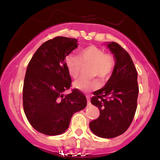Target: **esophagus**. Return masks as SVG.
Listing matches in <instances>:
<instances>
[{"label": "esophagus", "mask_w": 160, "mask_h": 160, "mask_svg": "<svg viewBox=\"0 0 160 160\" xmlns=\"http://www.w3.org/2000/svg\"><path fill=\"white\" fill-rule=\"evenodd\" d=\"M87 99H88V105H90V103H91V102H90V95H88V94H87Z\"/></svg>", "instance_id": "esophagus-1"}]
</instances>
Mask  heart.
<instances>
[{"label": "heart", "mask_w": 160, "mask_h": 160, "mask_svg": "<svg viewBox=\"0 0 160 160\" xmlns=\"http://www.w3.org/2000/svg\"><path fill=\"white\" fill-rule=\"evenodd\" d=\"M66 66L69 76L77 78L83 67H89V76L98 77L103 81L111 78L116 69V58L112 53H105L103 49L95 45H88L80 49L77 56L69 55L66 58ZM101 83L98 79L76 80L73 88L83 92L98 89Z\"/></svg>", "instance_id": "obj_1"}]
</instances>
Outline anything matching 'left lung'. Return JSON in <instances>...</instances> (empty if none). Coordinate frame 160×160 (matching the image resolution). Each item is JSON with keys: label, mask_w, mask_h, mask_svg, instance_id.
I'll list each match as a JSON object with an SVG mask.
<instances>
[{"label": "left lung", "mask_w": 160, "mask_h": 160, "mask_svg": "<svg viewBox=\"0 0 160 160\" xmlns=\"http://www.w3.org/2000/svg\"><path fill=\"white\" fill-rule=\"evenodd\" d=\"M108 47L116 58V69L105 86L93 93L91 102L100 115L89 124L91 131L103 138H116L128 129L137 109L139 91L137 69L129 54L116 42Z\"/></svg>", "instance_id": "obj_1"}]
</instances>
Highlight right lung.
Returning a JSON list of instances; mask_svg holds the SVG:
<instances>
[{"label": "right lung", "instance_id": "obj_1", "mask_svg": "<svg viewBox=\"0 0 160 160\" xmlns=\"http://www.w3.org/2000/svg\"><path fill=\"white\" fill-rule=\"evenodd\" d=\"M78 47L77 40L56 37L44 42L28 64L22 90L23 109L31 126L46 135H58L69 128L71 118L84 108L87 98L71 87L66 57Z\"/></svg>", "mask_w": 160, "mask_h": 160}]
</instances>
